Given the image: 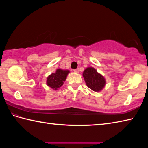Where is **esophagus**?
Returning a JSON list of instances; mask_svg holds the SVG:
<instances>
[{
  "label": "esophagus",
  "mask_w": 148,
  "mask_h": 148,
  "mask_svg": "<svg viewBox=\"0 0 148 148\" xmlns=\"http://www.w3.org/2000/svg\"><path fill=\"white\" fill-rule=\"evenodd\" d=\"M74 72H76V73H79V69H75V70H74Z\"/></svg>",
  "instance_id": "1"
}]
</instances>
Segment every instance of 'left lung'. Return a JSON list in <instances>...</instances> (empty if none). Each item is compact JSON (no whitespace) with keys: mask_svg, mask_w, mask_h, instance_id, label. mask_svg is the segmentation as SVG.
<instances>
[{"mask_svg":"<svg viewBox=\"0 0 148 148\" xmlns=\"http://www.w3.org/2000/svg\"><path fill=\"white\" fill-rule=\"evenodd\" d=\"M83 76L87 86L95 92H100L104 88L106 80L101 74L92 67H87L83 72Z\"/></svg>","mask_w":148,"mask_h":148,"instance_id":"1","label":"left lung"}]
</instances>
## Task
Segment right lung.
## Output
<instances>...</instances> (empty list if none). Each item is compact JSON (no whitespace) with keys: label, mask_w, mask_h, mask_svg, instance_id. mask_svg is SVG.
<instances>
[{"label":"right lung","mask_w":148,"mask_h":148,"mask_svg":"<svg viewBox=\"0 0 148 148\" xmlns=\"http://www.w3.org/2000/svg\"><path fill=\"white\" fill-rule=\"evenodd\" d=\"M70 71L67 69L64 70L62 69H57L55 72H53L47 77L46 84L51 88V89L58 90L59 88L63 85Z\"/></svg>","instance_id":"right-lung-1"}]
</instances>
